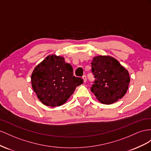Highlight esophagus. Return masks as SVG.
<instances>
[{"mask_svg": "<svg viewBox=\"0 0 151 151\" xmlns=\"http://www.w3.org/2000/svg\"><path fill=\"white\" fill-rule=\"evenodd\" d=\"M82 78L83 79V81H84V82H86V81H87V76H86L85 75H83V76H82Z\"/></svg>", "mask_w": 151, "mask_h": 151, "instance_id": "esophagus-1", "label": "esophagus"}]
</instances>
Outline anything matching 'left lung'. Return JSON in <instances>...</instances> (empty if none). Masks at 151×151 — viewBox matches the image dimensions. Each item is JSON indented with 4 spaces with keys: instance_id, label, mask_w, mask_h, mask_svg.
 I'll return each instance as SVG.
<instances>
[{
    "instance_id": "8db88e82",
    "label": "left lung",
    "mask_w": 151,
    "mask_h": 151,
    "mask_svg": "<svg viewBox=\"0 0 151 151\" xmlns=\"http://www.w3.org/2000/svg\"><path fill=\"white\" fill-rule=\"evenodd\" d=\"M94 81L90 90L102 104H111L122 99L130 83L128 71L110 56L94 57L91 62Z\"/></svg>"
}]
</instances>
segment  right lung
Masks as SVG:
<instances>
[{
    "label": "right lung",
    "instance_id": "add662e5",
    "mask_svg": "<svg viewBox=\"0 0 151 151\" xmlns=\"http://www.w3.org/2000/svg\"><path fill=\"white\" fill-rule=\"evenodd\" d=\"M32 85L38 98L43 104L51 107L65 103L83 80L73 75L71 64L61 56H47L34 69Z\"/></svg>",
    "mask_w": 151,
    "mask_h": 151
}]
</instances>
